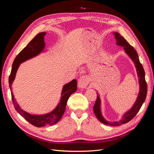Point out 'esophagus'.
<instances>
[{
  "instance_id": "34e87169",
  "label": "esophagus",
  "mask_w": 154,
  "mask_h": 154,
  "mask_svg": "<svg viewBox=\"0 0 154 154\" xmlns=\"http://www.w3.org/2000/svg\"><path fill=\"white\" fill-rule=\"evenodd\" d=\"M90 78H88V76L84 75L81 76L78 80V85L80 88H85L87 85L89 83Z\"/></svg>"
}]
</instances>
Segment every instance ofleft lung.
<instances>
[{
  "label": "left lung",
  "mask_w": 154,
  "mask_h": 154,
  "mask_svg": "<svg viewBox=\"0 0 154 154\" xmlns=\"http://www.w3.org/2000/svg\"><path fill=\"white\" fill-rule=\"evenodd\" d=\"M115 38L117 40V44L119 45L123 46L125 52L131 58L132 61L134 62L135 66L136 67V71L137 73V76L139 77V85H140V91H139V95L137 99L134 103L132 108L130 109L127 112H126L124 115L122 119L119 122H109L105 120L103 116L101 115V110H100V98L98 96H97V98L95 102V104L93 106L94 109V112L96 116V118L98 119L100 122L105 125L113 126V127H116V126H119L122 124L127 123L129 122L130 120H132L136 115L137 114L139 110H140L141 107L144 103V100L146 99V96L147 94V84L145 80V73L142 64L140 63V61L139 60L138 54L136 52V51L132 45H130L128 42L126 40L124 37L121 36L119 32H114Z\"/></svg>",
  "instance_id": "1"
}]
</instances>
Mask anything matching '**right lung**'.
Here are the masks:
<instances>
[{"label":"right lung","instance_id":"right-lung-1","mask_svg":"<svg viewBox=\"0 0 154 154\" xmlns=\"http://www.w3.org/2000/svg\"><path fill=\"white\" fill-rule=\"evenodd\" d=\"M45 34V32H42L36 35L34 37V38L27 45L26 47L23 49L19 54L17 56L13 63L11 74L10 77H9V84H10V87L13 82L15 80V74L20 64L27 60L35 57L44 50L45 47L44 37ZM76 89L77 82L76 80H73L72 82L65 85L62 92L61 100L58 104L57 108L51 112L42 116L31 115L26 112L25 111L20 108V106L15 101L12 92L11 97L14 107L18 112L26 121L31 125H34L35 127H41L45 125H53L59 122L60 119L62 118L65 110H66V104L69 96L75 92Z\"/></svg>","mask_w":154,"mask_h":154}]
</instances>
